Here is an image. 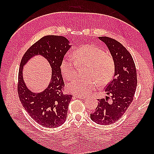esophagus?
<instances>
[{
  "instance_id": "esophagus-1",
  "label": "esophagus",
  "mask_w": 154,
  "mask_h": 154,
  "mask_svg": "<svg viewBox=\"0 0 154 154\" xmlns=\"http://www.w3.org/2000/svg\"><path fill=\"white\" fill-rule=\"evenodd\" d=\"M74 97L75 98H78V99H83L85 98V96H79V95H75Z\"/></svg>"
}]
</instances>
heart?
Returning <instances> with one entry per match:
<instances>
[{
	"instance_id": "b5f03b06",
	"label": "heart",
	"mask_w": 154,
	"mask_h": 154,
	"mask_svg": "<svg viewBox=\"0 0 154 154\" xmlns=\"http://www.w3.org/2000/svg\"><path fill=\"white\" fill-rule=\"evenodd\" d=\"M73 57H65L60 69L64 77L71 80L76 76L77 66L86 65L85 78H77L67 85L70 93L87 96L95 89L97 84L104 86L112 79L114 73V61L110 55L93 44L84 45L74 51Z\"/></svg>"
}]
</instances>
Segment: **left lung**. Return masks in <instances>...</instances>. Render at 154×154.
I'll return each mask as SVG.
<instances>
[{
	"label": "left lung",
	"instance_id": "obj_1",
	"mask_svg": "<svg viewBox=\"0 0 154 154\" xmlns=\"http://www.w3.org/2000/svg\"><path fill=\"white\" fill-rule=\"evenodd\" d=\"M99 39L106 45L114 61V78L104 90L112 101L108 102L109 97L98 99V106L91 114V119L99 124L108 125L119 120L132 102L137 74L132 55L120 42L105 36Z\"/></svg>",
	"mask_w": 154,
	"mask_h": 154
}]
</instances>
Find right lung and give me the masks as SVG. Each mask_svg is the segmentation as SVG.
Here are the masks:
<instances>
[{
    "label": "right lung",
    "instance_id": "right-lung-1",
    "mask_svg": "<svg viewBox=\"0 0 154 154\" xmlns=\"http://www.w3.org/2000/svg\"><path fill=\"white\" fill-rule=\"evenodd\" d=\"M70 42L59 35H45L32 45L23 56L18 73V93L23 107L35 122L42 126L53 128L66 120L68 106L72 95L63 93L65 84L60 64L71 48ZM40 54L50 63L52 77L48 87L40 93L32 92L23 79V68L31 58Z\"/></svg>",
    "mask_w": 154,
    "mask_h": 154
}]
</instances>
